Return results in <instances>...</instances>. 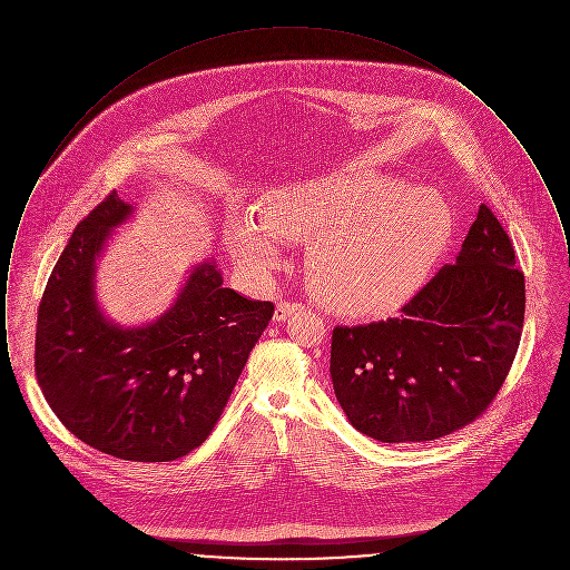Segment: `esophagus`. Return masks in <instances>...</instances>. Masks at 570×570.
Here are the masks:
<instances>
[{"instance_id": "obj_1", "label": "esophagus", "mask_w": 570, "mask_h": 570, "mask_svg": "<svg viewBox=\"0 0 570 570\" xmlns=\"http://www.w3.org/2000/svg\"><path fill=\"white\" fill-rule=\"evenodd\" d=\"M297 309H301V305H298V303L279 301V303H277V307H275V316H273V318H275L277 323H284V321H286V318H291Z\"/></svg>"}]
</instances>
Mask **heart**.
<instances>
[{
	"label": "heart",
	"mask_w": 570,
	"mask_h": 570,
	"mask_svg": "<svg viewBox=\"0 0 570 570\" xmlns=\"http://www.w3.org/2000/svg\"><path fill=\"white\" fill-rule=\"evenodd\" d=\"M453 228V209L434 188L331 173L277 186L265 209H235L226 242L242 267L267 275L284 261V239H307L305 273L318 301L342 316L380 318L425 286Z\"/></svg>",
	"instance_id": "b5f03b06"
}]
</instances>
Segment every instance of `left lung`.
<instances>
[{"mask_svg":"<svg viewBox=\"0 0 570 570\" xmlns=\"http://www.w3.org/2000/svg\"><path fill=\"white\" fill-rule=\"evenodd\" d=\"M400 318L335 326L331 380L354 430L380 442H425L474 421L515 358L525 284L515 249L481 205L460 254Z\"/></svg>","mask_w":570,"mask_h":570,"instance_id":"left-lung-1","label":"left lung"}]
</instances>
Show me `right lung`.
<instances>
[{
  "label": "right lung",
  "instance_id": "1",
  "mask_svg": "<svg viewBox=\"0 0 570 570\" xmlns=\"http://www.w3.org/2000/svg\"><path fill=\"white\" fill-rule=\"evenodd\" d=\"M136 205L112 191L82 219L47 282L36 376L85 444L128 461H173L200 446L273 316L272 301L224 288L216 256L191 265L156 321L119 325L96 295L98 263Z\"/></svg>",
  "mask_w": 570,
  "mask_h": 570
}]
</instances>
